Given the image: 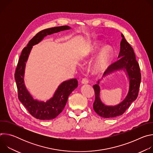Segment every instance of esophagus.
Masks as SVG:
<instances>
[{"label":"esophagus","instance_id":"34e87169","mask_svg":"<svg viewBox=\"0 0 153 153\" xmlns=\"http://www.w3.org/2000/svg\"><path fill=\"white\" fill-rule=\"evenodd\" d=\"M81 83H82V84H87V83H88V80L86 78H83V79L82 80Z\"/></svg>","mask_w":153,"mask_h":153}]
</instances>
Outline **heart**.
Returning <instances> with one entry per match:
<instances>
[{"label":"heart","instance_id":"b5f03b06","mask_svg":"<svg viewBox=\"0 0 153 153\" xmlns=\"http://www.w3.org/2000/svg\"><path fill=\"white\" fill-rule=\"evenodd\" d=\"M103 47V44H102V43L98 42H94L83 54L82 57V61L85 62L93 58ZM112 57V48L110 46H105L103 47L99 53L94 62L93 66V73L95 74H99L105 71L108 67L110 66Z\"/></svg>","mask_w":153,"mask_h":153}]
</instances>
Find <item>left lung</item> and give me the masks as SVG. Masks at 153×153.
<instances>
[{
  "mask_svg": "<svg viewBox=\"0 0 153 153\" xmlns=\"http://www.w3.org/2000/svg\"><path fill=\"white\" fill-rule=\"evenodd\" d=\"M122 37L120 42V50L119 60L112 63L103 73V76H108L115 71L123 70L129 80V90L124 100L115 106L105 105L100 97V81L93 86L95 92V100L93 109L100 116L104 118H112L123 114L137 97L141 81V74L139 65L136 59L133 48L121 34Z\"/></svg>",
  "mask_w": 153,
  "mask_h": 153,
  "instance_id": "left-lung-1",
  "label": "left lung"
}]
</instances>
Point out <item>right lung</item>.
Segmentation results:
<instances>
[{"mask_svg": "<svg viewBox=\"0 0 153 153\" xmlns=\"http://www.w3.org/2000/svg\"><path fill=\"white\" fill-rule=\"evenodd\" d=\"M68 26H61L43 30L38 33L28 43L21 53L14 74L18 91V98L28 112L35 118L40 120H51L56 117L63 110L68 96L78 85L76 79L63 82L55 91L53 96L47 102L34 99L27 89L24 82L26 62L33 48L47 35L62 31L70 30Z\"/></svg>", "mask_w": 153, "mask_h": 153, "instance_id": "right-lung-1", "label": "right lung"}]
</instances>
